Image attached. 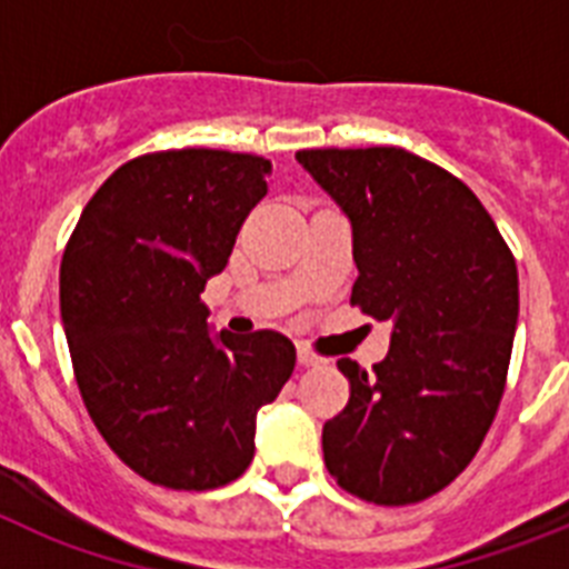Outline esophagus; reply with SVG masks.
<instances>
[{"mask_svg":"<svg viewBox=\"0 0 569 569\" xmlns=\"http://www.w3.org/2000/svg\"><path fill=\"white\" fill-rule=\"evenodd\" d=\"M296 356H299V365L301 367H316V365H325V359H321L319 353H313L308 345H299L296 347Z\"/></svg>","mask_w":569,"mask_h":569,"instance_id":"obj_1","label":"esophagus"}]
</instances>
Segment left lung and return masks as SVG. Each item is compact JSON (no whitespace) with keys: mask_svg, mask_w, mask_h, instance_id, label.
<instances>
[{"mask_svg":"<svg viewBox=\"0 0 569 569\" xmlns=\"http://www.w3.org/2000/svg\"><path fill=\"white\" fill-rule=\"evenodd\" d=\"M296 159L353 224L350 305L393 321L373 373L336 361L350 399L325 421V465L359 499L416 505L470 465L496 419L519 321L516 259L476 193L410 150Z\"/></svg>","mask_w":569,"mask_h":569,"instance_id":"8db88e82","label":"left lung"}]
</instances>
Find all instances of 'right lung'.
I'll list each match as a JSON object with an SVG mask.
<instances>
[{
	"label": "right lung",
	"mask_w": 569,
	"mask_h": 569,
	"mask_svg": "<svg viewBox=\"0 0 569 569\" xmlns=\"http://www.w3.org/2000/svg\"><path fill=\"white\" fill-rule=\"evenodd\" d=\"M270 162L213 148L124 162L93 193L59 268V308L90 419L124 465L170 490H216L253 461L256 413L296 367L276 330L208 333L222 273Z\"/></svg>",
	"instance_id": "right-lung-1"
}]
</instances>
